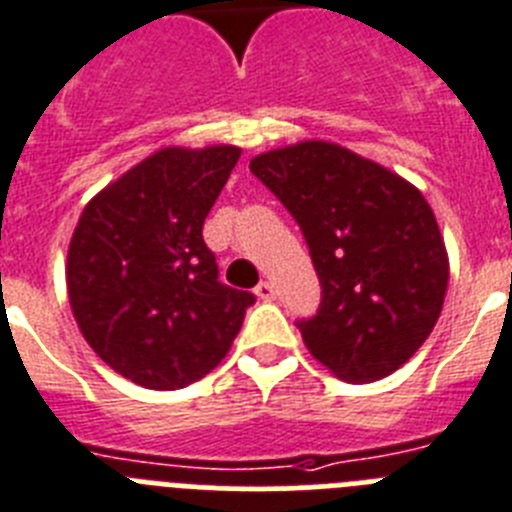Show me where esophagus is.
Returning a JSON list of instances; mask_svg holds the SVG:
<instances>
[{"instance_id":"34e87169","label":"esophagus","mask_w":512,"mask_h":512,"mask_svg":"<svg viewBox=\"0 0 512 512\" xmlns=\"http://www.w3.org/2000/svg\"><path fill=\"white\" fill-rule=\"evenodd\" d=\"M255 293H257V299H262V301H273L275 299V288H273V283H270V281L257 283Z\"/></svg>"}]
</instances>
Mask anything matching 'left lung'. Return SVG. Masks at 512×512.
Returning a JSON list of instances; mask_svg holds the SVG:
<instances>
[{"label": "left lung", "instance_id": "left-lung-1", "mask_svg": "<svg viewBox=\"0 0 512 512\" xmlns=\"http://www.w3.org/2000/svg\"><path fill=\"white\" fill-rule=\"evenodd\" d=\"M250 170L304 231L322 304L301 319L306 348L350 384L410 361L441 317L448 255L420 190L361 154L301 141Z\"/></svg>", "mask_w": 512, "mask_h": 512}]
</instances>
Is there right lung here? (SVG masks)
<instances>
[{
  "label": "right lung",
  "mask_w": 512,
  "mask_h": 512,
  "mask_svg": "<svg viewBox=\"0 0 512 512\" xmlns=\"http://www.w3.org/2000/svg\"><path fill=\"white\" fill-rule=\"evenodd\" d=\"M242 149L167 146L84 206L66 288L90 348L133 384L182 389L229 353L250 291L219 281L203 221Z\"/></svg>",
  "instance_id": "add662e5"
}]
</instances>
